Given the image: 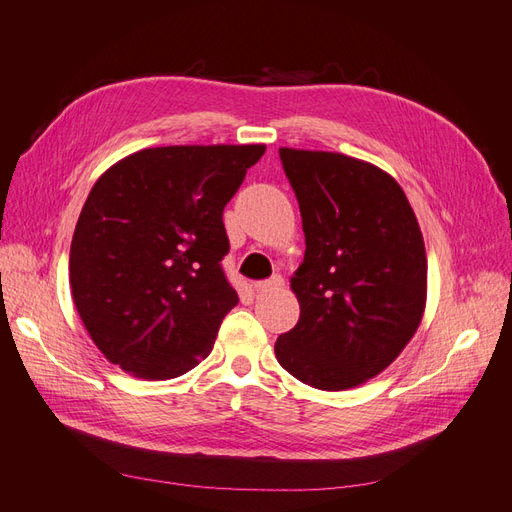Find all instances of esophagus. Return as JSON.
Masks as SVG:
<instances>
[{
    "mask_svg": "<svg viewBox=\"0 0 512 512\" xmlns=\"http://www.w3.org/2000/svg\"><path fill=\"white\" fill-rule=\"evenodd\" d=\"M282 284H284L282 275H273V277H269V280L254 282V290H256V292H265V290H271V288H280Z\"/></svg>",
    "mask_w": 512,
    "mask_h": 512,
    "instance_id": "esophagus-1",
    "label": "esophagus"
}]
</instances>
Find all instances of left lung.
<instances>
[{
	"instance_id": "1",
	"label": "left lung",
	"mask_w": 512,
	"mask_h": 512,
	"mask_svg": "<svg viewBox=\"0 0 512 512\" xmlns=\"http://www.w3.org/2000/svg\"><path fill=\"white\" fill-rule=\"evenodd\" d=\"M299 200L305 258L290 280L301 316L280 365L320 391L378 376L416 333L427 299L421 228L399 183L344 153L280 149Z\"/></svg>"
}]
</instances>
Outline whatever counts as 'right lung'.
<instances>
[{"label": "right lung", "instance_id": "add662e5", "mask_svg": "<svg viewBox=\"0 0 512 512\" xmlns=\"http://www.w3.org/2000/svg\"><path fill=\"white\" fill-rule=\"evenodd\" d=\"M265 145L136 151L91 188L70 245V288L108 361L170 380L213 350L239 303L222 258V213Z\"/></svg>", "mask_w": 512, "mask_h": 512}]
</instances>
